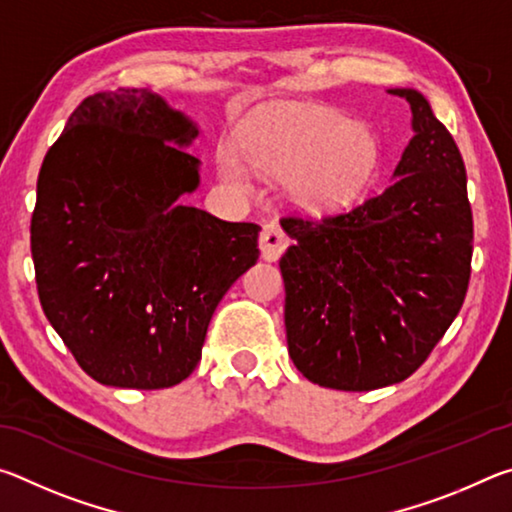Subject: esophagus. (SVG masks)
Instances as JSON below:
<instances>
[{
  "mask_svg": "<svg viewBox=\"0 0 512 512\" xmlns=\"http://www.w3.org/2000/svg\"><path fill=\"white\" fill-rule=\"evenodd\" d=\"M289 237L277 223H266L262 235H259V250H262V257L266 262H275L280 255L287 250Z\"/></svg>",
  "mask_w": 512,
  "mask_h": 512,
  "instance_id": "1",
  "label": "esophagus"
}]
</instances>
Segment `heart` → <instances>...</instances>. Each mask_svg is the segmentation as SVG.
<instances>
[{"label":"heart","instance_id":"b5f03b06","mask_svg":"<svg viewBox=\"0 0 512 512\" xmlns=\"http://www.w3.org/2000/svg\"><path fill=\"white\" fill-rule=\"evenodd\" d=\"M253 167L284 178L293 203L325 214L350 207L370 187L381 149L370 128L332 108H282L250 117L239 131V149L221 144L219 173L246 187Z\"/></svg>","mask_w":512,"mask_h":512}]
</instances>
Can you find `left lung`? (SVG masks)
I'll return each mask as SVG.
<instances>
[{"mask_svg": "<svg viewBox=\"0 0 512 512\" xmlns=\"http://www.w3.org/2000/svg\"><path fill=\"white\" fill-rule=\"evenodd\" d=\"M393 183L350 212L280 221L284 325L296 368L318 386L375 391L411 377L463 307L472 207L461 151L418 90Z\"/></svg>", "mask_w": 512, "mask_h": 512, "instance_id": "8db88e82", "label": "left lung"}]
</instances>
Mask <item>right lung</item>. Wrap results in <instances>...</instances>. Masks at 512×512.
<instances>
[{
    "mask_svg": "<svg viewBox=\"0 0 512 512\" xmlns=\"http://www.w3.org/2000/svg\"><path fill=\"white\" fill-rule=\"evenodd\" d=\"M198 126L151 90L99 92L69 115L38 176L31 255L40 305L103 386L169 388L201 361L207 325L257 262V223L180 196L201 185Z\"/></svg>",
    "mask_w": 512,
    "mask_h": 512,
    "instance_id": "1",
    "label": "right lung"
}]
</instances>
